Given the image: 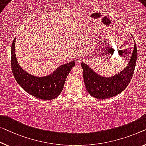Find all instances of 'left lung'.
Returning <instances> with one entry per match:
<instances>
[{"mask_svg":"<svg viewBox=\"0 0 146 146\" xmlns=\"http://www.w3.org/2000/svg\"><path fill=\"white\" fill-rule=\"evenodd\" d=\"M129 64L120 73L111 77H103L98 75L85 63L82 62L83 79L86 89L92 96L98 99H106L120 94L129 85L133 76L137 59V48L134 41Z\"/></svg>","mask_w":146,"mask_h":146,"instance_id":"8db88e82","label":"left lung"}]
</instances>
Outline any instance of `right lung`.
<instances>
[{
    "label": "right lung",
    "mask_w": 146,
    "mask_h": 146,
    "mask_svg": "<svg viewBox=\"0 0 146 146\" xmlns=\"http://www.w3.org/2000/svg\"><path fill=\"white\" fill-rule=\"evenodd\" d=\"M15 37L11 49V67L15 79L21 88L36 98L50 100L57 98L64 88L67 75L75 66V60L58 67L53 73L45 77H36L26 72L17 60L15 51Z\"/></svg>",
    "instance_id": "obj_1"
}]
</instances>
